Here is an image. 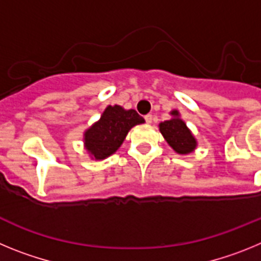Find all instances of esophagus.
<instances>
[{
  "mask_svg": "<svg viewBox=\"0 0 261 261\" xmlns=\"http://www.w3.org/2000/svg\"><path fill=\"white\" fill-rule=\"evenodd\" d=\"M145 120H146L147 124H151V121H153V115H146V116H145Z\"/></svg>",
  "mask_w": 261,
  "mask_h": 261,
  "instance_id": "1",
  "label": "esophagus"
}]
</instances>
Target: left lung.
Returning a JSON list of instances; mask_svg holds the SVG:
<instances>
[{
	"mask_svg": "<svg viewBox=\"0 0 261 261\" xmlns=\"http://www.w3.org/2000/svg\"><path fill=\"white\" fill-rule=\"evenodd\" d=\"M170 115H171V119L159 123V132L162 133L166 142L177 154L187 155L195 151L197 147V140L191 132V129L187 126L186 121L180 117L179 111H171Z\"/></svg>",
	"mask_w": 261,
	"mask_h": 261,
	"instance_id": "1",
	"label": "left lung"
}]
</instances>
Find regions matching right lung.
<instances>
[{
	"mask_svg": "<svg viewBox=\"0 0 261 261\" xmlns=\"http://www.w3.org/2000/svg\"><path fill=\"white\" fill-rule=\"evenodd\" d=\"M145 120L135 110H125L121 106H107L100 119L84 132V146L90 158L102 161L108 158L125 140L130 129Z\"/></svg>",
	"mask_w": 261,
	"mask_h": 261,
	"instance_id": "1",
	"label": "right lung"
}]
</instances>
